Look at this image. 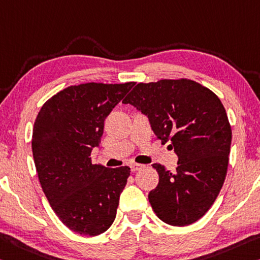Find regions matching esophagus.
Returning <instances> with one entry per match:
<instances>
[{
	"instance_id": "esophagus-1",
	"label": "esophagus",
	"mask_w": 260,
	"mask_h": 260,
	"mask_svg": "<svg viewBox=\"0 0 260 260\" xmlns=\"http://www.w3.org/2000/svg\"><path fill=\"white\" fill-rule=\"evenodd\" d=\"M131 170L133 171V172H135V171H139V170H141L142 168H145V166H143V164H138V163H134V164H131Z\"/></svg>"
}]
</instances>
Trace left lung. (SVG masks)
I'll list each match as a JSON object with an SVG mask.
<instances>
[{"mask_svg":"<svg viewBox=\"0 0 260 260\" xmlns=\"http://www.w3.org/2000/svg\"><path fill=\"white\" fill-rule=\"evenodd\" d=\"M149 119L162 143L178 156L172 174L152 164L159 182L148 196L168 224L184 226L203 217L219 196L228 169L232 127L215 93L187 78L139 83L122 101Z\"/></svg>","mask_w":260,"mask_h":260,"instance_id":"8db88e82","label":"left lung"}]
</instances>
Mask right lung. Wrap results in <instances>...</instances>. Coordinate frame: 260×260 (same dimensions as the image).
Masks as SVG:
<instances>
[{
    "instance_id": "obj_1",
    "label": "right lung",
    "mask_w": 260,
    "mask_h": 260,
    "mask_svg": "<svg viewBox=\"0 0 260 260\" xmlns=\"http://www.w3.org/2000/svg\"><path fill=\"white\" fill-rule=\"evenodd\" d=\"M134 86L72 85L45 103L35 121L32 152L38 178L53 211L80 235L97 236L113 223L131 169L91 163L104 120Z\"/></svg>"
}]
</instances>
